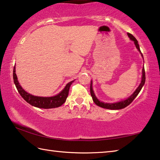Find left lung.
Instances as JSON below:
<instances>
[{
    "mask_svg": "<svg viewBox=\"0 0 160 160\" xmlns=\"http://www.w3.org/2000/svg\"><path fill=\"white\" fill-rule=\"evenodd\" d=\"M127 34H128V36L130 38V39L132 40V41H133L135 47H136L137 49L138 50V51L140 52V53L141 54V56L143 58V56H142V54L141 53V51H140L139 44H138V43L137 39H135V38L133 36H132L131 34L128 33ZM145 72L144 66H143L142 70L141 82H140L139 86L138 87L136 90L134 91V92L132 93L131 96L128 97L127 99L121 100V101H119V102H114V103H105V102L99 101V100L97 99V97H96L95 94H94V90H93V88H92V80H91V83H90L91 96H92V99H93L94 102L95 103L97 106H99L100 107L104 108V109H112V110L121 109H123V108L126 107L127 106H128V105L131 104V103L132 101H133L134 99L138 96V94H139L140 90H141V89L143 87V85H145Z\"/></svg>",
    "mask_w": 160,
    "mask_h": 160,
    "instance_id": "1",
    "label": "left lung"
}]
</instances>
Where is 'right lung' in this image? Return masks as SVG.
I'll return each instance as SVG.
<instances>
[{
	"mask_svg": "<svg viewBox=\"0 0 160 160\" xmlns=\"http://www.w3.org/2000/svg\"><path fill=\"white\" fill-rule=\"evenodd\" d=\"M13 80H14L16 88L22 97L32 106L40 108V109H53V108L61 107L62 104H63L66 102L68 95L70 87L74 82V80L70 81L65 86L63 90H61V92H59L56 95L52 97H39L32 95V94L27 92L22 88L18 82V77L15 73V66L13 68Z\"/></svg>",
	"mask_w": 160,
	"mask_h": 160,
	"instance_id": "add662e5",
	"label": "right lung"
}]
</instances>
